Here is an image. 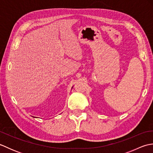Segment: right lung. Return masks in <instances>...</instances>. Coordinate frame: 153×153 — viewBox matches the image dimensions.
<instances>
[{
	"label": "right lung",
	"mask_w": 153,
	"mask_h": 153,
	"mask_svg": "<svg viewBox=\"0 0 153 153\" xmlns=\"http://www.w3.org/2000/svg\"><path fill=\"white\" fill-rule=\"evenodd\" d=\"M34 118H35V117H34Z\"/></svg>",
	"instance_id": "obj_1"
}]
</instances>
